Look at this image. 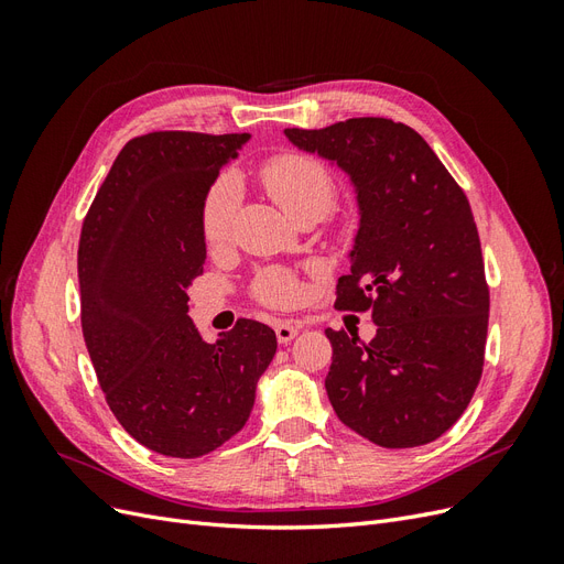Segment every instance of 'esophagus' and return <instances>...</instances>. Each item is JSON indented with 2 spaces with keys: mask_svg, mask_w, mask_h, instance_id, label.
<instances>
[{
  "mask_svg": "<svg viewBox=\"0 0 564 564\" xmlns=\"http://www.w3.org/2000/svg\"><path fill=\"white\" fill-rule=\"evenodd\" d=\"M299 329H301V324H296V322H278L275 324V334H278L280 344H289V340L299 334Z\"/></svg>",
  "mask_w": 564,
  "mask_h": 564,
  "instance_id": "1",
  "label": "esophagus"
}]
</instances>
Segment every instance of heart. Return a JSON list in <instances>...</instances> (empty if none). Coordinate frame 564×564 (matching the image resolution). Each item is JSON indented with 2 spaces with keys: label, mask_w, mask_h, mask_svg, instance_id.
I'll list each match as a JSON object with an SVG mask.
<instances>
[{
  "label": "heart",
  "mask_w": 564,
  "mask_h": 564,
  "mask_svg": "<svg viewBox=\"0 0 564 564\" xmlns=\"http://www.w3.org/2000/svg\"><path fill=\"white\" fill-rule=\"evenodd\" d=\"M261 178L280 207L296 218L303 212L319 209L327 214L336 202V183L329 169L319 160L301 152H284L263 164ZM237 207V183L220 176L204 195L199 212V228L204 242L220 247L230 235V224ZM253 294L270 305H286L299 296L296 280L284 270H265L256 278Z\"/></svg>",
  "instance_id": "heart-1"
}]
</instances>
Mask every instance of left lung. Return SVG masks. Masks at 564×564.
<instances>
[{
	"label": "left lung",
	"instance_id": "8db88e82",
	"mask_svg": "<svg viewBox=\"0 0 564 564\" xmlns=\"http://www.w3.org/2000/svg\"><path fill=\"white\" fill-rule=\"evenodd\" d=\"M350 176L360 228L336 308L371 311L377 336L327 329L324 388L350 431L386 449L429 445L466 412L485 365L489 286L466 193L402 122L352 117L284 129Z\"/></svg>",
	"mask_w": 564,
	"mask_h": 564
}]
</instances>
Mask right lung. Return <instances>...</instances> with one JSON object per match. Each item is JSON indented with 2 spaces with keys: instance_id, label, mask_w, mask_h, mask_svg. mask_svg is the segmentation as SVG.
Returning a JSON list of instances; mask_svg holds the SVG:
<instances>
[{
  "instance_id": "obj_1",
  "label": "right lung",
  "mask_w": 564,
  "mask_h": 564,
  "mask_svg": "<svg viewBox=\"0 0 564 564\" xmlns=\"http://www.w3.org/2000/svg\"><path fill=\"white\" fill-rule=\"evenodd\" d=\"M247 141L249 133L135 135L82 226L84 344L115 419L164 456L197 458L240 433L278 350L268 324L242 319L207 344L187 315L185 289L207 259L204 195Z\"/></svg>"
}]
</instances>
